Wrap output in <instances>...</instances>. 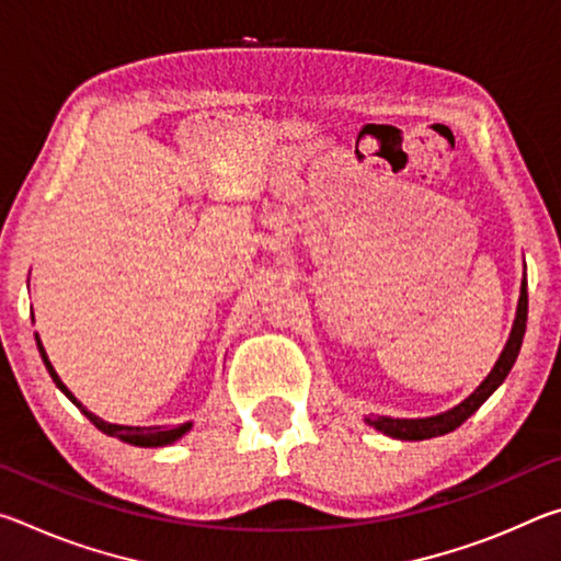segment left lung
Segmentation results:
<instances>
[{"instance_id":"obj_1","label":"left lung","mask_w":561,"mask_h":561,"mask_svg":"<svg viewBox=\"0 0 561 561\" xmlns=\"http://www.w3.org/2000/svg\"><path fill=\"white\" fill-rule=\"evenodd\" d=\"M525 329H527V274L522 277V287H519V301H517V314H515V324H512L510 339L505 348H502L500 358L492 366V371L488 374L485 381H482L474 391L465 398L462 403H458L450 411L438 413V415H428V417H391V415H376V417H366V423L371 428L381 431L388 438L396 440H428V438H438V435H445L462 425L468 417L478 411V408L488 401V398L497 391L505 381L510 368L515 366L522 339H525Z\"/></svg>"}]
</instances>
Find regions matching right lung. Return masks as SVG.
Here are the masks:
<instances>
[{
    "mask_svg": "<svg viewBox=\"0 0 561 561\" xmlns=\"http://www.w3.org/2000/svg\"><path fill=\"white\" fill-rule=\"evenodd\" d=\"M36 346H39L42 360H44L46 371H49V376L54 378L56 388H59V391H61L66 398H69V401H71L76 408H79V411H81L83 415H87L89 421H91L93 425H96V428H99L101 433L111 435V438H118V440L128 443V445H138V448H163V445H170V443L180 440L190 428H193V423H183V425H178V428H163V425H118V423L103 421V417H99L96 413H91L89 408L83 405V403L79 401V398H76V396L69 391V388L64 386L59 374L54 371L49 356H46V351H44V344H42L39 334H36Z\"/></svg>",
    "mask_w": 561,
    "mask_h": 561,
    "instance_id": "obj_1",
    "label": "right lung"
}]
</instances>
